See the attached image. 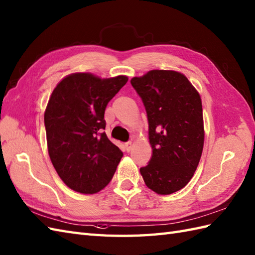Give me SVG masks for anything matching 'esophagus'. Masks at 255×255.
<instances>
[{"label": "esophagus", "instance_id": "1", "mask_svg": "<svg viewBox=\"0 0 255 255\" xmlns=\"http://www.w3.org/2000/svg\"><path fill=\"white\" fill-rule=\"evenodd\" d=\"M125 149L127 152H130V150L132 149V143L131 142H127V143H125Z\"/></svg>", "mask_w": 255, "mask_h": 255}]
</instances>
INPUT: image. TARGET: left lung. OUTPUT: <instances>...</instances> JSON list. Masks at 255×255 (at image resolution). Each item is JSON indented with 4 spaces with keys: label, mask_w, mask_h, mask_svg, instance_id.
Returning a JSON list of instances; mask_svg holds the SVG:
<instances>
[{
    "label": "left lung",
    "mask_w": 255,
    "mask_h": 255,
    "mask_svg": "<svg viewBox=\"0 0 255 255\" xmlns=\"http://www.w3.org/2000/svg\"><path fill=\"white\" fill-rule=\"evenodd\" d=\"M142 99L149 122L152 156L140 168L146 187L158 194L180 190L190 181L202 155V101L187 77L153 69L130 80Z\"/></svg>",
    "instance_id": "left-lung-1"
}]
</instances>
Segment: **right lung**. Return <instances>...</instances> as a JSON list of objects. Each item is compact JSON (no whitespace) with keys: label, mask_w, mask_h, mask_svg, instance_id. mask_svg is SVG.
<instances>
[{"label":"right lung","mask_w":255,"mask_h":255,"mask_svg":"<svg viewBox=\"0 0 255 255\" xmlns=\"http://www.w3.org/2000/svg\"><path fill=\"white\" fill-rule=\"evenodd\" d=\"M127 81L123 75L75 73L51 94L44 112L47 152L57 175L76 192L97 193L113 178L123 152L103 132L104 113Z\"/></svg>","instance_id":"right-lung-1"}]
</instances>
